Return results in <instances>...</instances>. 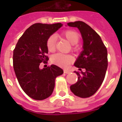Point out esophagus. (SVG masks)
Instances as JSON below:
<instances>
[{
  "label": "esophagus",
  "instance_id": "esophagus-1",
  "mask_svg": "<svg viewBox=\"0 0 122 122\" xmlns=\"http://www.w3.org/2000/svg\"><path fill=\"white\" fill-rule=\"evenodd\" d=\"M64 73H65V74H69L70 71H68V70H64Z\"/></svg>",
  "mask_w": 122,
  "mask_h": 122
}]
</instances>
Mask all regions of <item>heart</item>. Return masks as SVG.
<instances>
[{"label":"heart","instance_id":"1","mask_svg":"<svg viewBox=\"0 0 122 122\" xmlns=\"http://www.w3.org/2000/svg\"><path fill=\"white\" fill-rule=\"evenodd\" d=\"M62 36L66 38V40L69 42L73 44V49L74 50H77L78 48L76 44L80 40L79 34L73 30H66L62 32ZM46 47L49 51L53 52L56 50V37L55 35H51L49 36L46 41ZM74 61V58L71 55L69 54H64V53H57L53 55L51 57V62L55 65H57L61 67H67L70 64Z\"/></svg>","mask_w":122,"mask_h":122}]
</instances>
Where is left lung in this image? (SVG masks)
I'll list each match as a JSON object with an SVG mask.
<instances>
[{
  "instance_id": "obj_1",
  "label": "left lung",
  "mask_w": 122,
  "mask_h": 122,
  "mask_svg": "<svg viewBox=\"0 0 122 122\" xmlns=\"http://www.w3.org/2000/svg\"><path fill=\"white\" fill-rule=\"evenodd\" d=\"M67 25L78 28L82 35L84 50L74 66L80 71L85 69L84 72L74 71L78 79L70 88L75 95L87 98L96 93L105 79L108 66L107 50L99 35L86 23L78 21L68 23Z\"/></svg>"
}]
</instances>
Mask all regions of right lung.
Returning a JSON list of instances; mask_svg holds the SVG:
<instances>
[{"label": "right lung", "mask_w": 122, "mask_h": 122, "mask_svg": "<svg viewBox=\"0 0 122 122\" xmlns=\"http://www.w3.org/2000/svg\"><path fill=\"white\" fill-rule=\"evenodd\" d=\"M55 24L35 23L20 38L14 50L13 66L18 82L26 94L35 100L45 99L53 93L56 77L63 73L55 65L40 69V64L47 63L49 36L62 27Z\"/></svg>", "instance_id": "obj_1"}]
</instances>
